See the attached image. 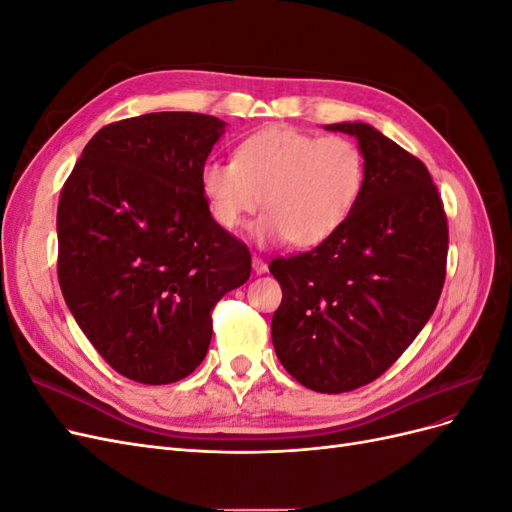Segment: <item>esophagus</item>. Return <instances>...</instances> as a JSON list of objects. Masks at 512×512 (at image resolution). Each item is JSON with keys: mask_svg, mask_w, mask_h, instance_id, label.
I'll return each mask as SVG.
<instances>
[{"mask_svg": "<svg viewBox=\"0 0 512 512\" xmlns=\"http://www.w3.org/2000/svg\"><path fill=\"white\" fill-rule=\"evenodd\" d=\"M252 269H254V273H256V275H262V273H267V271H269L267 262L262 260V258H258V256H254V258H252Z\"/></svg>", "mask_w": 512, "mask_h": 512, "instance_id": "1", "label": "esophagus"}]
</instances>
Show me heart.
Wrapping results in <instances>:
<instances>
[{
  "label": "heart",
  "instance_id": "obj_1",
  "mask_svg": "<svg viewBox=\"0 0 512 512\" xmlns=\"http://www.w3.org/2000/svg\"><path fill=\"white\" fill-rule=\"evenodd\" d=\"M363 183V153L350 138L286 126L247 136L235 160H209L200 170L207 207L224 230H237L265 196L269 213L250 226L258 245L324 243L350 218Z\"/></svg>",
  "mask_w": 512,
  "mask_h": 512
}]
</instances>
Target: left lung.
<instances>
[{
  "label": "left lung",
  "instance_id": "obj_1",
  "mask_svg": "<svg viewBox=\"0 0 512 512\" xmlns=\"http://www.w3.org/2000/svg\"><path fill=\"white\" fill-rule=\"evenodd\" d=\"M359 141L365 183L333 237L277 258L282 286L271 320L277 359L318 393L382 376L431 318L446 275L448 228L427 166L363 121L324 126Z\"/></svg>",
  "mask_w": 512,
  "mask_h": 512
}]
</instances>
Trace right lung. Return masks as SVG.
<instances>
[{"label": "right lung", "mask_w": 512, "mask_h": 512, "mask_svg": "<svg viewBox=\"0 0 512 512\" xmlns=\"http://www.w3.org/2000/svg\"><path fill=\"white\" fill-rule=\"evenodd\" d=\"M226 121L149 113L96 132L61 190L59 286L76 324L121 376L177 382L203 363L211 309L247 282V247L200 188Z\"/></svg>", "instance_id": "1"}]
</instances>
